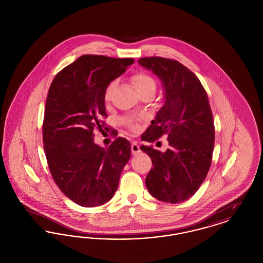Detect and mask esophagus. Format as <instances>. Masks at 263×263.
Segmentation results:
<instances>
[{"label": "esophagus", "mask_w": 263, "mask_h": 263, "mask_svg": "<svg viewBox=\"0 0 263 263\" xmlns=\"http://www.w3.org/2000/svg\"><path fill=\"white\" fill-rule=\"evenodd\" d=\"M131 151H132V154L133 155H137L140 153V148H139V145H138L137 142H133L132 145H131Z\"/></svg>", "instance_id": "1"}]
</instances>
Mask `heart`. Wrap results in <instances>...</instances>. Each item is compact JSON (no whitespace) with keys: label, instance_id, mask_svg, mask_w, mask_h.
Segmentation results:
<instances>
[{"label":"heart","instance_id":"heart-1","mask_svg":"<svg viewBox=\"0 0 263 263\" xmlns=\"http://www.w3.org/2000/svg\"><path fill=\"white\" fill-rule=\"evenodd\" d=\"M132 82L135 86V88L138 90L139 93H142L144 91H147V90H150V89H155L156 90V82L155 80L148 75V74H145V73H138L136 75L132 77ZM116 86V81H113L111 82L107 88L105 89V93H104V100L106 101L110 100L111 98V95H112L113 89ZM128 126L132 129V130H137L138 125L136 123V121L132 118H128L126 120Z\"/></svg>","mask_w":263,"mask_h":263}]
</instances>
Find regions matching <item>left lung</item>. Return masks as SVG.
<instances>
[{
  "label": "left lung",
  "instance_id": "left-lung-1",
  "mask_svg": "<svg viewBox=\"0 0 263 263\" xmlns=\"http://www.w3.org/2000/svg\"><path fill=\"white\" fill-rule=\"evenodd\" d=\"M138 63L161 80L164 100L141 139L152 143L167 134L171 146L164 153L140 147L154 164L146 186L158 200L180 203L199 189L211 165L215 130L209 100L199 79L182 64L162 57Z\"/></svg>",
  "mask_w": 263,
  "mask_h": 263
}]
</instances>
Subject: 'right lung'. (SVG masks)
Returning a JSON list of instances; mask_svg holds the SVG:
<instances>
[{
    "mask_svg": "<svg viewBox=\"0 0 263 263\" xmlns=\"http://www.w3.org/2000/svg\"><path fill=\"white\" fill-rule=\"evenodd\" d=\"M134 63L131 58L84 55L51 84L43 121V144L51 175L63 193L83 207L110 200L131 157V144L115 139L107 149L93 141L104 125L107 86Z\"/></svg>",
    "mask_w": 263,
    "mask_h": 263,
    "instance_id": "obj_1",
    "label": "right lung"
}]
</instances>
